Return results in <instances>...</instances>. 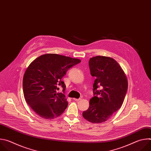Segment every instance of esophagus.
Listing matches in <instances>:
<instances>
[{"instance_id":"1","label":"esophagus","mask_w":151,"mask_h":151,"mask_svg":"<svg viewBox=\"0 0 151 151\" xmlns=\"http://www.w3.org/2000/svg\"><path fill=\"white\" fill-rule=\"evenodd\" d=\"M73 100H75V101H79V100H81V98H79V99H75V98H73Z\"/></svg>"}]
</instances>
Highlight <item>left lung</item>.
I'll return each instance as SVG.
<instances>
[{
    "label": "left lung",
    "mask_w": 151,
    "mask_h": 151,
    "mask_svg": "<svg viewBox=\"0 0 151 151\" xmlns=\"http://www.w3.org/2000/svg\"><path fill=\"white\" fill-rule=\"evenodd\" d=\"M89 67L91 76L96 78L94 97L82 116L92 123H101L121 108L127 91L128 81L119 64L112 58L92 57L89 60Z\"/></svg>",
    "instance_id": "left-lung-1"
}]
</instances>
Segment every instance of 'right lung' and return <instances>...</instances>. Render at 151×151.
<instances>
[{"label": "right lung", "mask_w": 151, "mask_h": 151, "mask_svg": "<svg viewBox=\"0 0 151 151\" xmlns=\"http://www.w3.org/2000/svg\"><path fill=\"white\" fill-rule=\"evenodd\" d=\"M80 62L78 58L47 54L36 58L27 68L23 80L24 99L41 118L51 119L65 111L68 102L65 95L57 90L61 86L64 92L66 85L62 78Z\"/></svg>", "instance_id": "obj_1"}]
</instances>
